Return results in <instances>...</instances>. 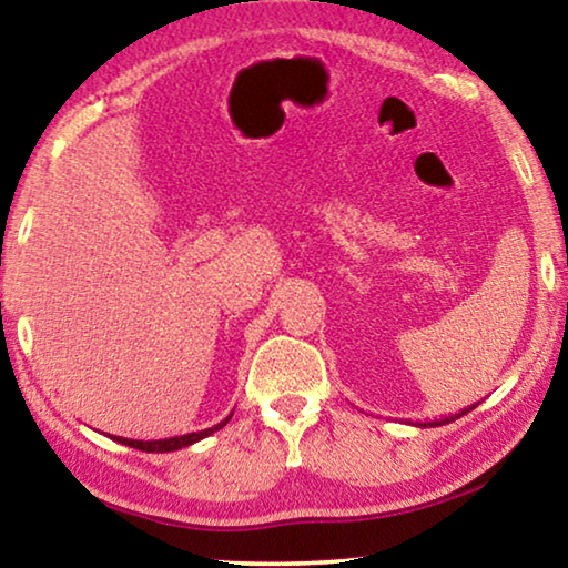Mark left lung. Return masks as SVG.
<instances>
[{
  "label": "left lung",
  "mask_w": 568,
  "mask_h": 568,
  "mask_svg": "<svg viewBox=\"0 0 568 568\" xmlns=\"http://www.w3.org/2000/svg\"><path fill=\"white\" fill-rule=\"evenodd\" d=\"M480 403V400H478ZM478 403H474V406H468V408H464L460 413H454V416H446V418H438V420H428V423H418L420 428H430V426H446V423H450V420H456V418H460L464 416V413H468V410H474Z\"/></svg>",
  "instance_id": "obj_1"
}]
</instances>
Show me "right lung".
Masks as SVG:
<instances>
[{
  "label": "right lung",
  "instance_id": "right-lung-1",
  "mask_svg": "<svg viewBox=\"0 0 568 568\" xmlns=\"http://www.w3.org/2000/svg\"><path fill=\"white\" fill-rule=\"evenodd\" d=\"M233 418V413L225 420H220L217 426L213 428H205V430H195V434H185V436H175V438H160V440H132V438H122V436H112V440H118L122 446H130V448H138V450H145V454H170V450H180V448H187L192 444H197V440H203L207 436H213L215 430H220L225 426V423Z\"/></svg>",
  "mask_w": 568,
  "mask_h": 568
}]
</instances>
